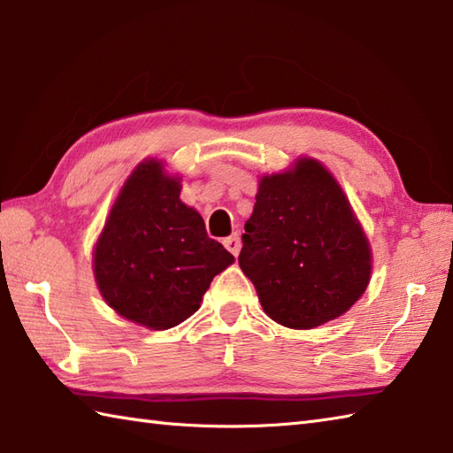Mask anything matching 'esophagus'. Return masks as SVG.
Instances as JSON below:
<instances>
[{
    "label": "esophagus",
    "mask_w": 453,
    "mask_h": 453,
    "mask_svg": "<svg viewBox=\"0 0 453 453\" xmlns=\"http://www.w3.org/2000/svg\"><path fill=\"white\" fill-rule=\"evenodd\" d=\"M224 245H226V249L229 253H232L234 257H237L239 255V249H242V242H239V237H237V234H234V235H229V237H226L224 239Z\"/></svg>",
    "instance_id": "1"
}]
</instances>
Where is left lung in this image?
Wrapping results in <instances>:
<instances>
[{
    "instance_id": "obj_1",
    "label": "left lung",
    "mask_w": 453,
    "mask_h": 453,
    "mask_svg": "<svg viewBox=\"0 0 453 453\" xmlns=\"http://www.w3.org/2000/svg\"><path fill=\"white\" fill-rule=\"evenodd\" d=\"M239 266L273 321L313 329L346 313L372 276V247L349 196L321 161L258 179Z\"/></svg>"
}]
</instances>
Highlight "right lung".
<instances>
[{
    "mask_svg": "<svg viewBox=\"0 0 453 453\" xmlns=\"http://www.w3.org/2000/svg\"><path fill=\"white\" fill-rule=\"evenodd\" d=\"M180 177L150 157L114 198L93 249L103 300L124 319L165 331L198 311L210 282L234 255L210 239L204 219L180 196Z\"/></svg>",
    "mask_w": 453,
    "mask_h": 453,
    "instance_id": "right-lung-1",
    "label": "right lung"
}]
</instances>
